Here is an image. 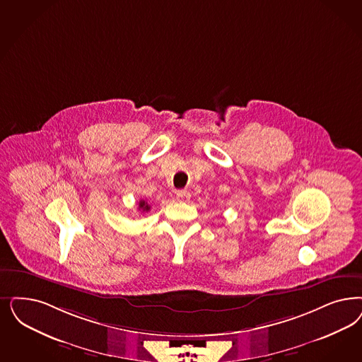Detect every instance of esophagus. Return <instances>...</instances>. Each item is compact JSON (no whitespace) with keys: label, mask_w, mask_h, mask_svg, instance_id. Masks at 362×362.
I'll use <instances>...</instances> for the list:
<instances>
[{"label":"esophagus","mask_w":362,"mask_h":362,"mask_svg":"<svg viewBox=\"0 0 362 362\" xmlns=\"http://www.w3.org/2000/svg\"><path fill=\"white\" fill-rule=\"evenodd\" d=\"M176 199L179 202H186L189 199V194L185 189H179V191H176Z\"/></svg>","instance_id":"1"}]
</instances>
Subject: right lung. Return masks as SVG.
Returning a JSON list of instances; mask_svg holds the SVG:
<instances>
[{
    "mask_svg": "<svg viewBox=\"0 0 362 362\" xmlns=\"http://www.w3.org/2000/svg\"><path fill=\"white\" fill-rule=\"evenodd\" d=\"M139 209H141L143 211H148V210H150V204H148L146 200H140Z\"/></svg>",
    "mask_w": 362,
    "mask_h": 362,
    "instance_id": "right-lung-1",
    "label": "right lung"
}]
</instances>
